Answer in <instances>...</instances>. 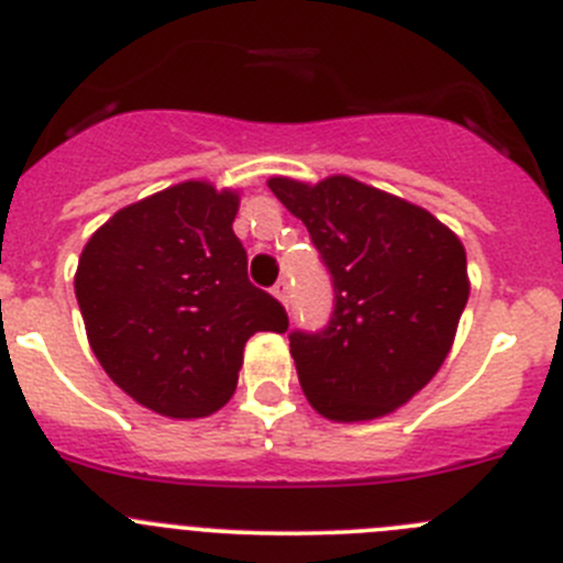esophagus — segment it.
<instances>
[{
	"label": "esophagus",
	"mask_w": 563,
	"mask_h": 563,
	"mask_svg": "<svg viewBox=\"0 0 563 563\" xmlns=\"http://www.w3.org/2000/svg\"><path fill=\"white\" fill-rule=\"evenodd\" d=\"M272 294L280 299L283 306H288V294H291V286H288V280H277L275 286H272Z\"/></svg>",
	"instance_id": "1"
}]
</instances>
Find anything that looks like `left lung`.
I'll list each match as a JSON object with an SVG mask.
<instances>
[{
	"label": "left lung",
	"mask_w": 563,
	"mask_h": 563,
	"mask_svg": "<svg viewBox=\"0 0 563 563\" xmlns=\"http://www.w3.org/2000/svg\"><path fill=\"white\" fill-rule=\"evenodd\" d=\"M269 188L302 219L333 283L328 324L288 333L308 402L335 422L391 413L453 346L470 297L464 246L424 208L353 177H272Z\"/></svg>",
	"instance_id": "obj_1"
}]
</instances>
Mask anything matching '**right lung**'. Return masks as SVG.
<instances>
[{"mask_svg": "<svg viewBox=\"0 0 563 563\" xmlns=\"http://www.w3.org/2000/svg\"><path fill=\"white\" fill-rule=\"evenodd\" d=\"M239 197L188 180L128 205L88 239L75 291L102 369L172 419L219 411L257 330L286 333V308L246 277Z\"/></svg>", "mask_w": 563, "mask_h": 563, "instance_id": "right-lung-1", "label": "right lung"}]
</instances>
